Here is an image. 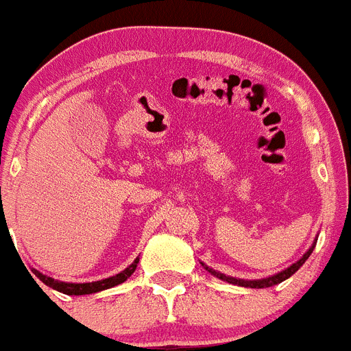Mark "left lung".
Masks as SVG:
<instances>
[{"label":"left lung","mask_w":351,"mask_h":351,"mask_svg":"<svg viewBox=\"0 0 351 351\" xmlns=\"http://www.w3.org/2000/svg\"><path fill=\"white\" fill-rule=\"evenodd\" d=\"M317 241V239H316ZM316 241L312 243L311 248L307 250V252L303 253V257L300 258V261H296L294 264H291L289 267H285L284 271H280V273H276V275H271V276H266V278H257V280H244V278H235V276H228V275H223V273H219V271L212 269V267H208L207 264H203L202 266L205 267V269L210 273V275H214L216 278H219V280L223 282H228V284H234V285H241V287H250V289H264V287H273V285L280 284V282L287 280L289 276H293L296 271L300 269V267L305 264V261H307L308 257H311L312 250H314V246H316Z\"/></svg>","instance_id":"8db88e82"}]
</instances>
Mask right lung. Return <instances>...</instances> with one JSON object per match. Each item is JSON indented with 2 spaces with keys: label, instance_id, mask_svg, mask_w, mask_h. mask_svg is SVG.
<instances>
[{
  "label": "right lung",
  "instance_id": "add662e5",
  "mask_svg": "<svg viewBox=\"0 0 351 351\" xmlns=\"http://www.w3.org/2000/svg\"><path fill=\"white\" fill-rule=\"evenodd\" d=\"M137 264H139V257L135 258V261L132 262L130 266L126 267V269H123L121 273H117V275L108 276V278H103V280H98V282H85V284H73V282L55 280V278H51V276L43 275V273L37 269H32V273H34V275L37 276V278H39L44 285H48V287L58 291V293L69 294V296H84V294L99 293V291L110 289V287H116V285L123 284L126 278H130V276L134 275V271H135V267H137Z\"/></svg>",
  "mask_w": 351,
  "mask_h": 351
}]
</instances>
